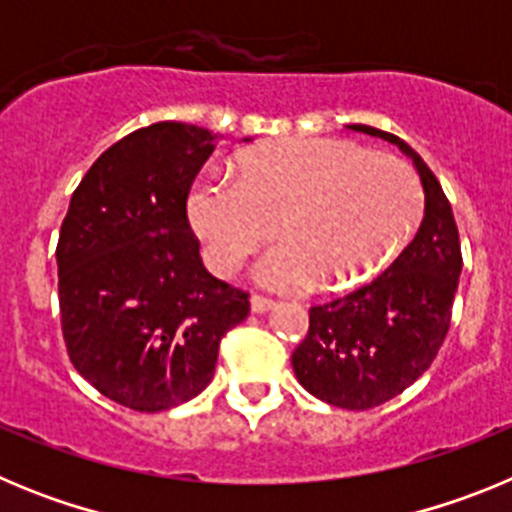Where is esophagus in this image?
<instances>
[{"label":"esophagus","instance_id":"1","mask_svg":"<svg viewBox=\"0 0 512 512\" xmlns=\"http://www.w3.org/2000/svg\"><path fill=\"white\" fill-rule=\"evenodd\" d=\"M271 307H274V300H269V297H261V295L251 297V310L256 312V315H264V312H269Z\"/></svg>","mask_w":512,"mask_h":512}]
</instances>
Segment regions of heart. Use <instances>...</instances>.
<instances>
[{"label": "heart", "instance_id": "heart-1", "mask_svg": "<svg viewBox=\"0 0 512 512\" xmlns=\"http://www.w3.org/2000/svg\"><path fill=\"white\" fill-rule=\"evenodd\" d=\"M187 210L220 274L241 269L277 225L282 241L256 264L264 287L348 289L408 246L423 217V187L387 153L348 140L287 138L241 153L235 179L223 171L197 176Z\"/></svg>", "mask_w": 512, "mask_h": 512}]
</instances>
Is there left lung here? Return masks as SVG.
<instances>
[{
  "label": "left lung",
  "instance_id": "left-lung-1",
  "mask_svg": "<svg viewBox=\"0 0 512 512\" xmlns=\"http://www.w3.org/2000/svg\"><path fill=\"white\" fill-rule=\"evenodd\" d=\"M348 128L387 140L413 161L425 194L423 223L374 282L310 307V330L292 354V369L312 397L369 410L408 390L436 359L449 333L461 246L449 200L423 158L397 135Z\"/></svg>",
  "mask_w": 512,
  "mask_h": 512
}]
</instances>
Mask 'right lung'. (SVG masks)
Returning a JSON list of instances; mask_svg holds the SVG:
<instances>
[{
  "instance_id": "right-lung-1",
  "label": "right lung",
  "mask_w": 512,
  "mask_h": 512,
  "mask_svg": "<svg viewBox=\"0 0 512 512\" xmlns=\"http://www.w3.org/2000/svg\"><path fill=\"white\" fill-rule=\"evenodd\" d=\"M217 135L153 122L125 135L76 187L58 235V305L76 372L104 397L161 413L210 384L217 348L251 310L205 269L187 194Z\"/></svg>"
}]
</instances>
